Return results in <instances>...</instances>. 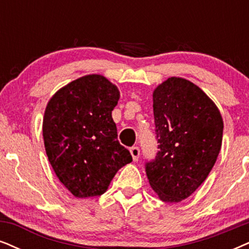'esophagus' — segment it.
I'll use <instances>...</instances> for the list:
<instances>
[{
	"label": "esophagus",
	"mask_w": 249,
	"mask_h": 249,
	"mask_svg": "<svg viewBox=\"0 0 249 249\" xmlns=\"http://www.w3.org/2000/svg\"><path fill=\"white\" fill-rule=\"evenodd\" d=\"M130 152H131V155H132V159H133V161L137 162L138 160H139V156H140L139 147H137V146L131 147L130 148Z\"/></svg>",
	"instance_id": "obj_1"
}]
</instances>
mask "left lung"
Returning a JSON list of instances; mask_svg holds the SVG:
<instances>
[{"label": "left lung", "instance_id": "obj_1", "mask_svg": "<svg viewBox=\"0 0 249 249\" xmlns=\"http://www.w3.org/2000/svg\"><path fill=\"white\" fill-rule=\"evenodd\" d=\"M159 152L146 163L150 186L164 202H179L208 177L222 146L223 119L201 88L171 77L153 93Z\"/></svg>", "mask_w": 249, "mask_h": 249}]
</instances>
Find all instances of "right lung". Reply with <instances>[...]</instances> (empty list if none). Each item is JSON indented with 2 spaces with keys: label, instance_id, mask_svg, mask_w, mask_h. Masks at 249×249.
Wrapping results in <instances>:
<instances>
[{
  "label": "right lung",
  "instance_id": "add662e5",
  "mask_svg": "<svg viewBox=\"0 0 249 249\" xmlns=\"http://www.w3.org/2000/svg\"><path fill=\"white\" fill-rule=\"evenodd\" d=\"M118 100L114 84L88 74L61 88L47 105L42 124L47 156L75 197L102 195L118 170L132 162L111 116Z\"/></svg>",
  "mask_w": 249,
  "mask_h": 249
}]
</instances>
